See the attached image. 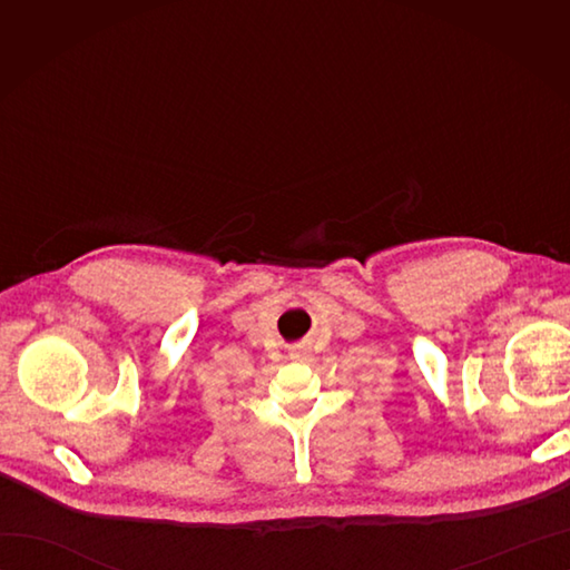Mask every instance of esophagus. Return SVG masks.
I'll return each instance as SVG.
<instances>
[{
  "mask_svg": "<svg viewBox=\"0 0 570 570\" xmlns=\"http://www.w3.org/2000/svg\"><path fill=\"white\" fill-rule=\"evenodd\" d=\"M292 357H294V360H304V357H306V350H301V347L292 350Z\"/></svg>",
  "mask_w": 570,
  "mask_h": 570,
  "instance_id": "obj_1",
  "label": "esophagus"
}]
</instances>
